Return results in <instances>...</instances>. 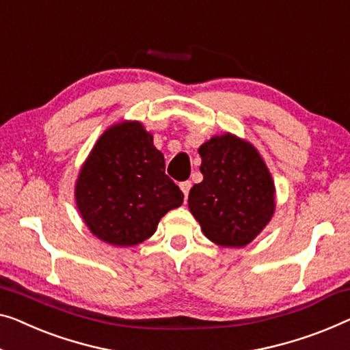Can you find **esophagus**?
<instances>
[{"instance_id":"obj_1","label":"esophagus","mask_w":350,"mask_h":350,"mask_svg":"<svg viewBox=\"0 0 350 350\" xmlns=\"http://www.w3.org/2000/svg\"><path fill=\"white\" fill-rule=\"evenodd\" d=\"M179 187H180V190H182V193H184V196H185V200H187V196H189V191L191 189V182L190 180H184V182H180Z\"/></svg>"}]
</instances>
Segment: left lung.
<instances>
[{
	"mask_svg": "<svg viewBox=\"0 0 350 350\" xmlns=\"http://www.w3.org/2000/svg\"><path fill=\"white\" fill-rule=\"evenodd\" d=\"M202 182L189 193V207L207 239L221 247H245L275 211V187L252 144L232 135L200 148Z\"/></svg>",
	"mask_w": 350,
	"mask_h": 350,
	"instance_id": "1",
	"label": "left lung"
}]
</instances>
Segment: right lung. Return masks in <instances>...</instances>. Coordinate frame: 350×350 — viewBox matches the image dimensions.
<instances>
[{
  "mask_svg": "<svg viewBox=\"0 0 350 350\" xmlns=\"http://www.w3.org/2000/svg\"><path fill=\"white\" fill-rule=\"evenodd\" d=\"M77 206L94 236L133 247L184 201L165 174V159L139 122L114 125L94 146L75 187Z\"/></svg>",
  "mask_w": 350,
  "mask_h": 350,
  "instance_id": "1",
  "label": "right lung"
}]
</instances>
